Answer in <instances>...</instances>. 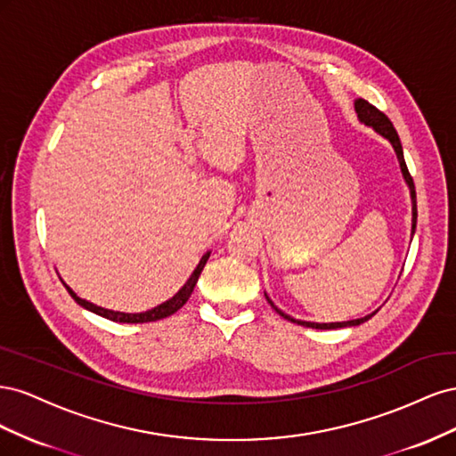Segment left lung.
I'll return each instance as SVG.
<instances>
[{
    "mask_svg": "<svg viewBox=\"0 0 456 456\" xmlns=\"http://www.w3.org/2000/svg\"><path fill=\"white\" fill-rule=\"evenodd\" d=\"M355 112L357 116H360V119L365 123V126H370L372 129H375L377 133H380L382 136H386L388 139L395 150L397 154V159H399V165H402V173L405 176V181L411 188V198H412V232H415L417 228V191H415V183H412V176L407 169V163H405V158H403V150H402V142H399V136H397V131L394 129L392 121L388 119V116H386L384 112H380V110L377 106H372L370 102H367L365 99H357L355 101ZM266 300L270 302V306L278 312L280 315H283L285 320L293 322V323H298V325H306V327H312V329H340V327H352V325H360L367 320H370V315H365V317H360V320H352V322H342V323H310V322H298V320H293L291 315L283 314L281 310H278L273 306V302L266 297Z\"/></svg>",
    "mask_w": 456,
    "mask_h": 456,
    "instance_id": "left-lung-1",
    "label": "left lung"
}]
</instances>
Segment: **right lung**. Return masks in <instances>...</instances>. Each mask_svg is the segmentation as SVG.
I'll use <instances>...</instances> for the list:
<instances>
[{
	"label": "right lung",
	"mask_w": 456,
	"mask_h": 456,
	"mask_svg": "<svg viewBox=\"0 0 456 456\" xmlns=\"http://www.w3.org/2000/svg\"><path fill=\"white\" fill-rule=\"evenodd\" d=\"M207 258H209V253L203 255V258L200 260V265H198V268L194 270V273L190 275V280L184 283V287H183L181 291H178L173 298H169L167 302H163V305L156 306L154 310H148V312H142V314H123V312L104 310V308H101V306L91 305V302H87V300H84V298H79L68 285H64V287L68 289V293L72 295V298L77 302L79 306H84V308H87V310H91V312H94V314H99V315L106 317V320H110V322H119V323H148V322H158V320H163V317L173 315L176 310H181V308L186 305L190 295H191V291H194V287H196V283H198V280H200V273H201V270H203V266H205Z\"/></svg>",
	"instance_id": "obj_1"
}]
</instances>
